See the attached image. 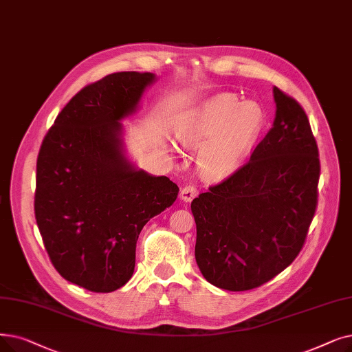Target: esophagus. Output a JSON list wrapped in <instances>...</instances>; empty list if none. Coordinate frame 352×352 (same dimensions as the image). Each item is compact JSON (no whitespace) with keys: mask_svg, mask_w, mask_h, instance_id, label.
<instances>
[{"mask_svg":"<svg viewBox=\"0 0 352 352\" xmlns=\"http://www.w3.org/2000/svg\"><path fill=\"white\" fill-rule=\"evenodd\" d=\"M197 194H198V190L194 186H186L181 188L179 198L182 201H191L194 197H197Z\"/></svg>","mask_w":352,"mask_h":352,"instance_id":"1","label":"esophagus"}]
</instances>
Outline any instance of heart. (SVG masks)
Returning a JSON list of instances; mask_svg holds the SVG:
<instances>
[{
    "label": "heart",
    "mask_w": 352,
    "mask_h": 352,
    "mask_svg": "<svg viewBox=\"0 0 352 352\" xmlns=\"http://www.w3.org/2000/svg\"><path fill=\"white\" fill-rule=\"evenodd\" d=\"M266 124V112L254 100L240 102L236 95L220 94L181 116L177 140L187 148H198V171L219 179L249 157Z\"/></svg>",
    "instance_id": "obj_1"
}]
</instances>
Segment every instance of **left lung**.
<instances>
[{
	"instance_id": "8db88e82",
	"label": "left lung",
	"mask_w": 352,
	"mask_h": 352,
	"mask_svg": "<svg viewBox=\"0 0 352 352\" xmlns=\"http://www.w3.org/2000/svg\"><path fill=\"white\" fill-rule=\"evenodd\" d=\"M276 118L250 160L194 198L195 261L214 286L240 292L278 276L300 253L318 206L319 152L309 119L273 87Z\"/></svg>"
}]
</instances>
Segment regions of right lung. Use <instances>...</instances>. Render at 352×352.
I'll return each instance as SVG.
<instances>
[{"instance_id": "add662e5", "label": "right lung", "mask_w": 352, "mask_h": 352, "mask_svg": "<svg viewBox=\"0 0 352 352\" xmlns=\"http://www.w3.org/2000/svg\"><path fill=\"white\" fill-rule=\"evenodd\" d=\"M154 79L119 72L85 86L40 146L34 214L44 248L66 280L91 292H113L132 278L141 230L179 191L122 154L119 120Z\"/></svg>"}]
</instances>
